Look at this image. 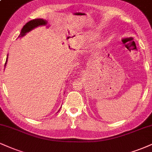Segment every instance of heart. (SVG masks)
Masks as SVG:
<instances>
[{
    "label": "heart",
    "instance_id": "b5f03b06",
    "mask_svg": "<svg viewBox=\"0 0 152 152\" xmlns=\"http://www.w3.org/2000/svg\"><path fill=\"white\" fill-rule=\"evenodd\" d=\"M100 37V33L98 32H86L82 35V39L83 41L91 42L97 39Z\"/></svg>",
    "mask_w": 152,
    "mask_h": 152
}]
</instances>
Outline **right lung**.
<instances>
[{"instance_id": "right-lung-1", "label": "right lung", "mask_w": 152, "mask_h": 152, "mask_svg": "<svg viewBox=\"0 0 152 152\" xmlns=\"http://www.w3.org/2000/svg\"><path fill=\"white\" fill-rule=\"evenodd\" d=\"M47 21L43 19H34L32 20L29 21L28 23H27L23 26L19 37H23L24 35H25V34H26L27 32H30V31L33 30L34 28H35L37 27L41 26V25H47ZM7 59H8V58H6V61H5V66L6 65Z\"/></svg>"}]
</instances>
